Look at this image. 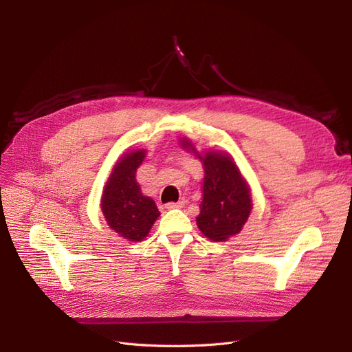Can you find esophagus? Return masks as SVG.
<instances>
[{
    "instance_id": "esophagus-1",
    "label": "esophagus",
    "mask_w": 352,
    "mask_h": 352,
    "mask_svg": "<svg viewBox=\"0 0 352 352\" xmlns=\"http://www.w3.org/2000/svg\"><path fill=\"white\" fill-rule=\"evenodd\" d=\"M185 206V201L182 199V201H177V202H167L166 204V208L167 210H173V208H180V207H184Z\"/></svg>"
}]
</instances>
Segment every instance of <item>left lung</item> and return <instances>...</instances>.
<instances>
[{"label": "left lung", "mask_w": 352, "mask_h": 352, "mask_svg": "<svg viewBox=\"0 0 352 352\" xmlns=\"http://www.w3.org/2000/svg\"><path fill=\"white\" fill-rule=\"evenodd\" d=\"M184 145L190 146L188 141ZM198 157L204 162L206 173L197 225L208 239L226 241L241 232L250 216V189L230 157L216 153Z\"/></svg>", "instance_id": "1"}]
</instances>
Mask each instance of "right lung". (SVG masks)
I'll list each match as a JSON object with an SVG mask.
<instances>
[{"label": "right lung", "mask_w": 352, "mask_h": 352, "mask_svg": "<svg viewBox=\"0 0 352 352\" xmlns=\"http://www.w3.org/2000/svg\"><path fill=\"white\" fill-rule=\"evenodd\" d=\"M144 151L129 153L114 166L105 185L101 210L109 226L127 241H142L160 216L155 202L144 197L136 184V168L144 162Z\"/></svg>", "instance_id": "add662e5"}]
</instances>
